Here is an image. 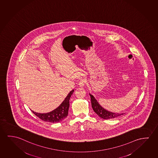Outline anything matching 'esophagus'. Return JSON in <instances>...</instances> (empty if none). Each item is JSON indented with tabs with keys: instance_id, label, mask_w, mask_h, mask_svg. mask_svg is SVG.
Returning a JSON list of instances; mask_svg holds the SVG:
<instances>
[{
	"instance_id": "1",
	"label": "esophagus",
	"mask_w": 158,
	"mask_h": 158,
	"mask_svg": "<svg viewBox=\"0 0 158 158\" xmlns=\"http://www.w3.org/2000/svg\"><path fill=\"white\" fill-rule=\"evenodd\" d=\"M85 81H85L84 79H81V80L79 81V86H80V87H83V86H84L85 85Z\"/></svg>"
}]
</instances>
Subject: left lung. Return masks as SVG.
<instances>
[{
  "mask_svg": "<svg viewBox=\"0 0 158 158\" xmlns=\"http://www.w3.org/2000/svg\"><path fill=\"white\" fill-rule=\"evenodd\" d=\"M90 98H91L92 109L94 110V111L102 119H113L115 118L120 117V115L124 114V113H122V114L114 113L108 111L100 106V104L97 102L96 100L95 99V97H94L92 95L90 94Z\"/></svg>",
  "mask_w": 158,
  "mask_h": 158,
  "instance_id": "8db88e82",
  "label": "left lung"
}]
</instances>
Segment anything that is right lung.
I'll use <instances>...</instances> for the list:
<instances>
[{
    "label": "right lung",
    "mask_w": 158,
    "mask_h": 158,
    "mask_svg": "<svg viewBox=\"0 0 158 158\" xmlns=\"http://www.w3.org/2000/svg\"><path fill=\"white\" fill-rule=\"evenodd\" d=\"M74 90H72L67 95L65 100L61 103V105L56 109L52 112L47 113H38L36 112H32L36 117L43 120L44 122H50L52 123H56L63 120L67 117L68 114V109L69 107V99L72 95L73 94Z\"/></svg>",
    "instance_id": "add662e5"
}]
</instances>
